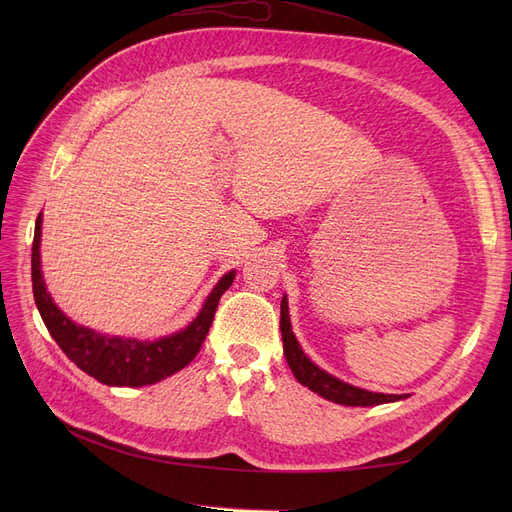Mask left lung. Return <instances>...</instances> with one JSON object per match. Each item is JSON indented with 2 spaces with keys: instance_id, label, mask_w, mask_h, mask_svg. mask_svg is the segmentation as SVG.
<instances>
[{
  "instance_id": "1",
  "label": "left lung",
  "mask_w": 512,
  "mask_h": 512,
  "mask_svg": "<svg viewBox=\"0 0 512 512\" xmlns=\"http://www.w3.org/2000/svg\"><path fill=\"white\" fill-rule=\"evenodd\" d=\"M280 331L284 339V354H286L288 367L292 369L294 378H297L303 386H307L309 391H314L320 397L335 401V404H342V406H378V404H391V401L404 399V395H384V393H371V391L359 389V386L337 380L335 376L320 369L316 363L309 361L305 352L301 350L297 337L292 333L286 294L282 297Z\"/></svg>"
}]
</instances>
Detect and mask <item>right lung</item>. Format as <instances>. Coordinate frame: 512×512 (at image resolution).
I'll use <instances>...</instances> for the list:
<instances>
[{
	"label": "right lung",
	"instance_id": "obj_1",
	"mask_svg": "<svg viewBox=\"0 0 512 512\" xmlns=\"http://www.w3.org/2000/svg\"><path fill=\"white\" fill-rule=\"evenodd\" d=\"M40 235L42 213L36 220L32 245V286L38 312L51 337L55 339L57 346L64 350L68 359L76 367H81L85 374L108 386L156 384L168 376L177 374V371L188 363H192L211 329L215 309H218L222 294L230 288L232 280H235V271H228L222 280L215 284L198 316L188 324V327L173 335L160 337L156 342H141V339L132 337L104 335L72 322L53 303L51 294L46 292V284L40 271Z\"/></svg>",
	"mask_w": 512,
	"mask_h": 512
}]
</instances>
